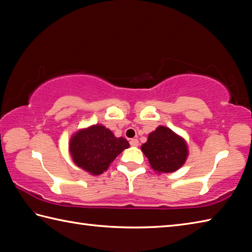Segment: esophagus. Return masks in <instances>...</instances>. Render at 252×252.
<instances>
[{"label": "esophagus", "instance_id": "obj_1", "mask_svg": "<svg viewBox=\"0 0 252 252\" xmlns=\"http://www.w3.org/2000/svg\"><path fill=\"white\" fill-rule=\"evenodd\" d=\"M138 144H140V143H138V141L136 140V138H132V140L130 141V145L131 146H138Z\"/></svg>", "mask_w": 252, "mask_h": 252}]
</instances>
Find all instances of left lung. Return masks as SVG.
Listing matches in <instances>:
<instances>
[{
  "instance_id": "obj_1",
  "label": "left lung",
  "mask_w": 252,
  "mask_h": 252,
  "mask_svg": "<svg viewBox=\"0 0 252 252\" xmlns=\"http://www.w3.org/2000/svg\"><path fill=\"white\" fill-rule=\"evenodd\" d=\"M141 148L152 168L165 173L180 169L189 154L183 138L165 126H158L156 131L152 132Z\"/></svg>"
}]
</instances>
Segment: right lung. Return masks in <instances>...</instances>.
<instances>
[{
  "label": "right lung",
  "mask_w": 252,
  "mask_h": 252,
  "mask_svg": "<svg viewBox=\"0 0 252 252\" xmlns=\"http://www.w3.org/2000/svg\"><path fill=\"white\" fill-rule=\"evenodd\" d=\"M129 146L126 138L116 137L110 130L96 125L77 132L71 138L69 149L78 167L98 175Z\"/></svg>",
  "instance_id": "right-lung-1"
}]
</instances>
